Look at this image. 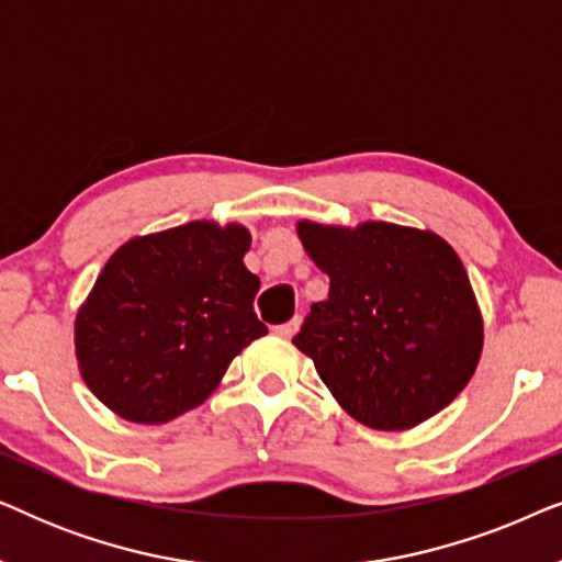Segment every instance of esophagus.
Returning a JSON list of instances; mask_svg holds the SVG:
<instances>
[{
    "label": "esophagus",
    "mask_w": 562,
    "mask_h": 562,
    "mask_svg": "<svg viewBox=\"0 0 562 562\" xmlns=\"http://www.w3.org/2000/svg\"><path fill=\"white\" fill-rule=\"evenodd\" d=\"M299 327H302V317H294V319H289L286 325L276 327V335H281V337H294V335L299 333Z\"/></svg>",
    "instance_id": "obj_1"
}]
</instances>
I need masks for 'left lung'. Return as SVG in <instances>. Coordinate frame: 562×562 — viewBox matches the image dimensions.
I'll list each match as a JSON object with an SVG mask.
<instances>
[{
    "instance_id": "8db88e82",
    "label": "left lung",
    "mask_w": 562,
    "mask_h": 562,
    "mask_svg": "<svg viewBox=\"0 0 562 562\" xmlns=\"http://www.w3.org/2000/svg\"><path fill=\"white\" fill-rule=\"evenodd\" d=\"M306 256L329 276L294 345L352 419L404 432L473 379L483 317L463 260L432 229L299 220Z\"/></svg>"
}]
</instances>
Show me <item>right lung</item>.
Here are the masks:
<instances>
[{
	"label": "right lung",
	"instance_id": "obj_1",
	"mask_svg": "<svg viewBox=\"0 0 562 562\" xmlns=\"http://www.w3.org/2000/svg\"><path fill=\"white\" fill-rule=\"evenodd\" d=\"M250 229L194 220L120 245L76 312V366L91 394L135 425L196 409L268 327L252 312Z\"/></svg>",
	"mask_w": 562,
	"mask_h": 562
}]
</instances>
